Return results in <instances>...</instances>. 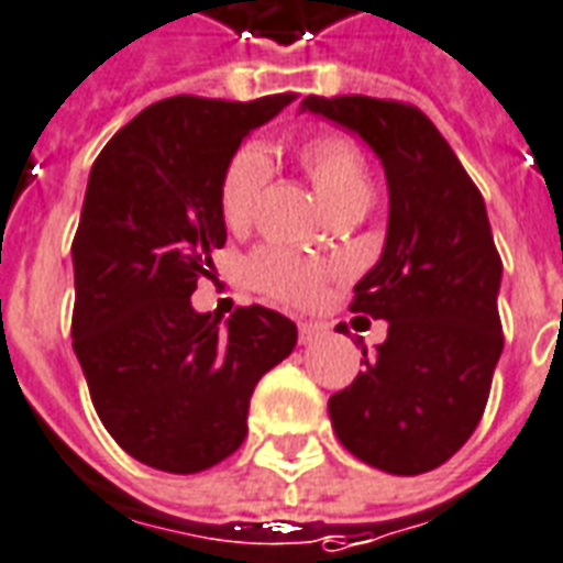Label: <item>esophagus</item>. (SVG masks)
Returning <instances> with one entry per match:
<instances>
[{"instance_id":"34e87169","label":"esophagus","mask_w":563,"mask_h":563,"mask_svg":"<svg viewBox=\"0 0 563 563\" xmlns=\"http://www.w3.org/2000/svg\"><path fill=\"white\" fill-rule=\"evenodd\" d=\"M320 335H323V329L314 327V323H299V344L302 346L314 344Z\"/></svg>"}]
</instances>
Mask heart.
Returning a JSON list of instances; mask_svg holds the SVG:
<instances>
[{
	"label": "heart",
	"instance_id": "heart-1",
	"mask_svg": "<svg viewBox=\"0 0 563 563\" xmlns=\"http://www.w3.org/2000/svg\"><path fill=\"white\" fill-rule=\"evenodd\" d=\"M299 163L335 217L346 210H367L374 198V180L365 154L350 139L338 133L308 139L299 151ZM266 177L269 156L264 147L243 145L228 159L219 180V213L228 228H246L252 222ZM249 278L269 297L306 306L320 294L323 269L285 249H261L249 261Z\"/></svg>",
	"mask_w": 563,
	"mask_h": 563
}]
</instances>
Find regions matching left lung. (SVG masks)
Listing matches in <instances>:
<instances>
[{
	"label": "left lung",
	"instance_id": "1",
	"mask_svg": "<svg viewBox=\"0 0 563 563\" xmlns=\"http://www.w3.org/2000/svg\"><path fill=\"white\" fill-rule=\"evenodd\" d=\"M377 154L388 186L383 255L356 282L353 311L388 335L353 386L329 397L341 445L388 475H421L475 433L501 356V257L484 198L433 121L374 97H306Z\"/></svg>",
	"mask_w": 563,
	"mask_h": 563
}]
</instances>
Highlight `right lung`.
<instances>
[{"mask_svg":"<svg viewBox=\"0 0 563 563\" xmlns=\"http://www.w3.org/2000/svg\"><path fill=\"white\" fill-rule=\"evenodd\" d=\"M294 103L168 97L121 126L91 166L74 236V353L103 427L130 457L192 475L246 439L257 379L297 346L273 308H192L225 246L219 180L257 126Z\"/></svg>","mask_w":563,"mask_h":563,"instance_id":"add662e5","label":"right lung"}]
</instances>
